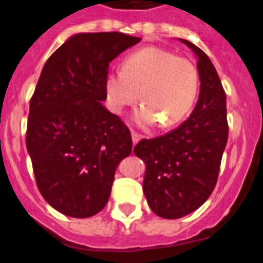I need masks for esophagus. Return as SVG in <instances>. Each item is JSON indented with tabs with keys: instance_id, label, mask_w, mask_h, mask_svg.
<instances>
[{
	"instance_id": "obj_1",
	"label": "esophagus",
	"mask_w": 263,
	"mask_h": 263,
	"mask_svg": "<svg viewBox=\"0 0 263 263\" xmlns=\"http://www.w3.org/2000/svg\"><path fill=\"white\" fill-rule=\"evenodd\" d=\"M132 138H133V145H135L140 140V137L137 134V133H132Z\"/></svg>"
}]
</instances>
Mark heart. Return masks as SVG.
<instances>
[{
	"label": "heart",
	"instance_id": "b5f03b06",
	"mask_svg": "<svg viewBox=\"0 0 263 263\" xmlns=\"http://www.w3.org/2000/svg\"><path fill=\"white\" fill-rule=\"evenodd\" d=\"M107 102L115 114L137 102L143 106L137 120L143 126L173 128L189 114L199 90V72L192 60L158 46L128 54L123 70L108 72L105 80Z\"/></svg>",
	"mask_w": 263,
	"mask_h": 263
}]
</instances>
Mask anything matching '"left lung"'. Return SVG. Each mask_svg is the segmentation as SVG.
<instances>
[{
	"label": "left lung",
	"instance_id": "obj_1",
	"mask_svg": "<svg viewBox=\"0 0 263 263\" xmlns=\"http://www.w3.org/2000/svg\"><path fill=\"white\" fill-rule=\"evenodd\" d=\"M198 57L201 90L192 115L175 130L140 140L135 156L145 162L143 192L163 219H179L209 199L219 178L229 134L226 95L216 69L201 48L181 40Z\"/></svg>",
	"mask_w": 263,
	"mask_h": 263
}]
</instances>
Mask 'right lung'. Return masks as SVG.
Here are the masks:
<instances>
[{"instance_id":"add662e5","label":"right lung","mask_w":263,"mask_h":263,"mask_svg":"<svg viewBox=\"0 0 263 263\" xmlns=\"http://www.w3.org/2000/svg\"><path fill=\"white\" fill-rule=\"evenodd\" d=\"M142 38L119 32L70 37L44 64L30 98L27 149L41 194L54 210L84 219L107 203L132 134L102 106L108 65Z\"/></svg>"}]
</instances>
